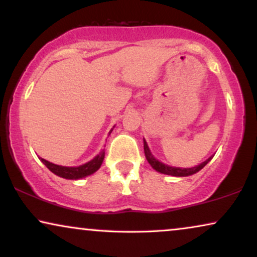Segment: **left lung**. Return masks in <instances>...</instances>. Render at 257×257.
I'll return each mask as SVG.
<instances>
[{"label":"left lung","mask_w":257,"mask_h":257,"mask_svg":"<svg viewBox=\"0 0 257 257\" xmlns=\"http://www.w3.org/2000/svg\"><path fill=\"white\" fill-rule=\"evenodd\" d=\"M144 148H145L146 159H147V161L149 162V165H151V166L154 168V170H157L158 172H161V173H164V174L173 175V177H187V175H192L194 173H197L198 171H200L201 168L205 166L207 162L211 160V158H209L206 161H204L203 164L198 165V166L192 167V168L171 167V166H167V165H164V164H162V162L158 161L157 159L153 157L152 153L149 152V148H148L147 144H146L145 140H144Z\"/></svg>","instance_id":"left-lung-1"}]
</instances>
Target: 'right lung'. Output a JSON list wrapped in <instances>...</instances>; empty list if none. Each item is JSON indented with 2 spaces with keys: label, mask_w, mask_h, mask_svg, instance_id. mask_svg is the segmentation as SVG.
I'll return each instance as SVG.
<instances>
[{
  "label": "right lung",
  "mask_w": 257,
  "mask_h": 257,
  "mask_svg": "<svg viewBox=\"0 0 257 257\" xmlns=\"http://www.w3.org/2000/svg\"><path fill=\"white\" fill-rule=\"evenodd\" d=\"M104 151L100 153L99 155L91 160L86 162L85 165H82L79 167H64V166H58V165L52 164V162H48L45 160V159H41L42 164H45L48 170L53 172L54 174H57L58 177L65 178V179H79V178H84L86 175H90L98 170L102 165L103 160H104Z\"/></svg>",
  "instance_id": "1"
}]
</instances>
